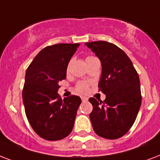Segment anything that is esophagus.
<instances>
[{
  "label": "esophagus",
  "instance_id": "34e87169",
  "mask_svg": "<svg viewBox=\"0 0 160 160\" xmlns=\"http://www.w3.org/2000/svg\"><path fill=\"white\" fill-rule=\"evenodd\" d=\"M81 100H82V102H86V101H88V98L85 97V96H82V97H81Z\"/></svg>",
  "mask_w": 160,
  "mask_h": 160
}]
</instances>
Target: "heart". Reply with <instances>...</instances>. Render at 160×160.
<instances>
[{
    "label": "heart",
    "instance_id": "obj_1",
    "mask_svg": "<svg viewBox=\"0 0 160 160\" xmlns=\"http://www.w3.org/2000/svg\"><path fill=\"white\" fill-rule=\"evenodd\" d=\"M88 58H91V57H88ZM87 88H88L87 84L82 82V83H80V84H78L77 86H76V91H77L78 92L83 93V92H85V91H87Z\"/></svg>",
    "mask_w": 160,
    "mask_h": 160
}]
</instances>
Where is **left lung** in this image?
I'll return each mask as SVG.
<instances>
[{"instance_id": "left-lung-1", "label": "left lung", "mask_w": 160, "mask_h": 160, "mask_svg": "<svg viewBox=\"0 0 160 160\" xmlns=\"http://www.w3.org/2000/svg\"><path fill=\"white\" fill-rule=\"evenodd\" d=\"M102 64L99 91L102 102L89 99L93 110L90 119L95 132L107 139L122 137L131 128L141 107L139 77L133 64L120 48L106 41L85 42Z\"/></svg>"}]
</instances>
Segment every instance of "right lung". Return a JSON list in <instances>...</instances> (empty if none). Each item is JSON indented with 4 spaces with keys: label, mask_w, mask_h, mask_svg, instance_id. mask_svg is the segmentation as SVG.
I'll return each mask as SVG.
<instances>
[{
    "label": "right lung",
    "mask_w": 160,
    "mask_h": 160,
    "mask_svg": "<svg viewBox=\"0 0 160 160\" xmlns=\"http://www.w3.org/2000/svg\"><path fill=\"white\" fill-rule=\"evenodd\" d=\"M80 43L48 46L34 58L26 71L22 91L25 112L35 132L49 141L72 132L81 99L58 94V82L66 79L67 66Z\"/></svg>",
    "instance_id": "obj_1"
}]
</instances>
